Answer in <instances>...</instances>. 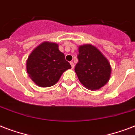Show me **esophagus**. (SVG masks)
<instances>
[{
	"label": "esophagus",
	"mask_w": 135,
	"mask_h": 135,
	"mask_svg": "<svg viewBox=\"0 0 135 135\" xmlns=\"http://www.w3.org/2000/svg\"><path fill=\"white\" fill-rule=\"evenodd\" d=\"M70 64H71V69H74V64L73 61H71L70 62Z\"/></svg>",
	"instance_id": "34e87169"
}]
</instances>
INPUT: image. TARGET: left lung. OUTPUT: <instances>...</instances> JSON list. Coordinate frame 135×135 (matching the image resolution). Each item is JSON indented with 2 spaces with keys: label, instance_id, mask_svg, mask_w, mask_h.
Segmentation results:
<instances>
[{
  "label": "left lung",
  "instance_id": "8db88e82",
  "mask_svg": "<svg viewBox=\"0 0 135 135\" xmlns=\"http://www.w3.org/2000/svg\"><path fill=\"white\" fill-rule=\"evenodd\" d=\"M78 53V62L75 66V71L81 84L91 90L104 86L111 76V67L109 60L91 44L80 45Z\"/></svg>",
  "mask_w": 135,
  "mask_h": 135
}]
</instances>
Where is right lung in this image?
Here are the masks:
<instances>
[{
    "instance_id": "obj_1",
    "label": "right lung",
    "mask_w": 135,
    "mask_h": 135,
    "mask_svg": "<svg viewBox=\"0 0 135 135\" xmlns=\"http://www.w3.org/2000/svg\"><path fill=\"white\" fill-rule=\"evenodd\" d=\"M71 66L65 60L59 45L43 42L31 52L26 60V71L31 79L39 87L47 88L58 82L64 72Z\"/></svg>"
}]
</instances>
